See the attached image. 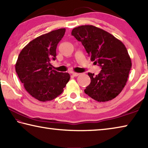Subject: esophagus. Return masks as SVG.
Here are the masks:
<instances>
[{
    "label": "esophagus",
    "mask_w": 148,
    "mask_h": 148,
    "mask_svg": "<svg viewBox=\"0 0 148 148\" xmlns=\"http://www.w3.org/2000/svg\"><path fill=\"white\" fill-rule=\"evenodd\" d=\"M72 75L73 76H74V77H76V76H78L79 75V73H76V72H72Z\"/></svg>",
    "instance_id": "34e87169"
}]
</instances>
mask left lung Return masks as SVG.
Listing matches in <instances>:
<instances>
[{
	"label": "left lung",
	"instance_id": "left-lung-1",
	"mask_svg": "<svg viewBox=\"0 0 148 148\" xmlns=\"http://www.w3.org/2000/svg\"><path fill=\"white\" fill-rule=\"evenodd\" d=\"M71 34L102 69L95 76L89 72L91 83L84 92L98 102L111 101L124 88L132 66L126 47L112 34L92 25L76 27Z\"/></svg>",
	"mask_w": 148,
	"mask_h": 148
}]
</instances>
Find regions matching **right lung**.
<instances>
[{"label": "right lung", "mask_w": 148, "mask_h": 148, "mask_svg": "<svg viewBox=\"0 0 148 148\" xmlns=\"http://www.w3.org/2000/svg\"><path fill=\"white\" fill-rule=\"evenodd\" d=\"M59 29L32 40L21 50L16 71L29 93L42 102L51 101L63 91L71 76L67 72L52 70L51 61L56 59V48L64 36Z\"/></svg>", "instance_id": "right-lung-1"}]
</instances>
